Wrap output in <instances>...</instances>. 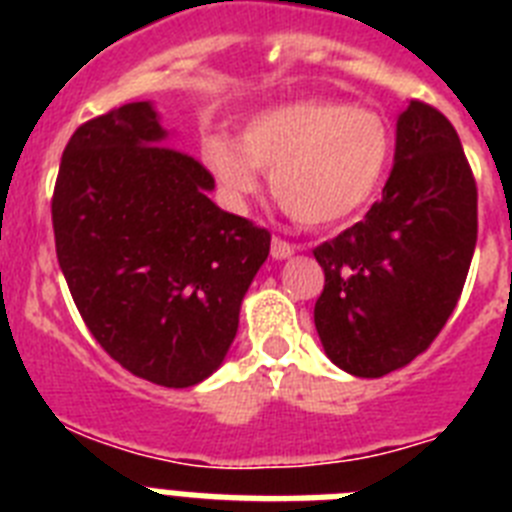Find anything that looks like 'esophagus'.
<instances>
[{
  "label": "esophagus",
  "mask_w": 512,
  "mask_h": 512,
  "mask_svg": "<svg viewBox=\"0 0 512 512\" xmlns=\"http://www.w3.org/2000/svg\"><path fill=\"white\" fill-rule=\"evenodd\" d=\"M297 248H300V246L284 241V238H279V235H277V238L271 241V256H274V259H277V261L289 259V256H292V253H295Z\"/></svg>",
  "instance_id": "esophagus-1"
}]
</instances>
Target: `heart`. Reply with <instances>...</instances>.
I'll return each instance as SVG.
<instances>
[{"label":"heart","mask_w":512,"mask_h":512,"mask_svg":"<svg viewBox=\"0 0 512 512\" xmlns=\"http://www.w3.org/2000/svg\"><path fill=\"white\" fill-rule=\"evenodd\" d=\"M202 156L233 202L253 197L266 171L274 197L297 223L325 228L372 200L390 169L392 133L369 107L297 99L251 117L241 146L212 135Z\"/></svg>","instance_id":"b5f03b06"}]
</instances>
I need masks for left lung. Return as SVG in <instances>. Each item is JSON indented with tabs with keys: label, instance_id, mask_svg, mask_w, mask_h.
<instances>
[{
	"label": "left lung",
	"instance_id": "left-lung-1",
	"mask_svg": "<svg viewBox=\"0 0 512 512\" xmlns=\"http://www.w3.org/2000/svg\"><path fill=\"white\" fill-rule=\"evenodd\" d=\"M477 246V182L454 125L410 99L395 166L364 220L315 248L325 287L315 328L354 377H384L436 341Z\"/></svg>",
	"mask_w": 512,
	"mask_h": 512
}]
</instances>
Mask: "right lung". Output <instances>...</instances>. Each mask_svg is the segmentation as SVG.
Listing matches in <instances>:
<instances>
[{
    "label": "right lung",
    "mask_w": 512,
    "mask_h": 512,
    "mask_svg": "<svg viewBox=\"0 0 512 512\" xmlns=\"http://www.w3.org/2000/svg\"><path fill=\"white\" fill-rule=\"evenodd\" d=\"M148 102L76 128L58 169L56 256L94 341L130 374L192 387L223 364L271 233L207 197Z\"/></svg>",
    "instance_id": "1"
}]
</instances>
